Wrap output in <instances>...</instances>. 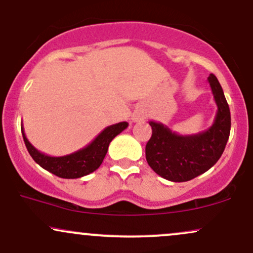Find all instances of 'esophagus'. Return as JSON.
<instances>
[{
  "instance_id": "obj_1",
  "label": "esophagus",
  "mask_w": 253,
  "mask_h": 253,
  "mask_svg": "<svg viewBox=\"0 0 253 253\" xmlns=\"http://www.w3.org/2000/svg\"><path fill=\"white\" fill-rule=\"evenodd\" d=\"M134 119H135V121H138V117H135Z\"/></svg>"
}]
</instances>
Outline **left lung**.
Masks as SVG:
<instances>
[{"label":"left lung","mask_w":253,"mask_h":253,"mask_svg":"<svg viewBox=\"0 0 253 253\" xmlns=\"http://www.w3.org/2000/svg\"><path fill=\"white\" fill-rule=\"evenodd\" d=\"M208 82L217 111L211 126L192 135H179L159 122L150 121L152 137L147 142L146 159L160 177L174 183L194 179L211 169L222 155L231 132V112L216 76Z\"/></svg>","instance_id":"1"}]
</instances>
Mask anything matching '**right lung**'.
Wrapping results in <instances>:
<instances>
[{
  "label": "right lung",
  "mask_w": 253,
  "mask_h": 253,
  "mask_svg": "<svg viewBox=\"0 0 253 253\" xmlns=\"http://www.w3.org/2000/svg\"><path fill=\"white\" fill-rule=\"evenodd\" d=\"M127 126L129 124L126 122H121V123L112 124V126L105 127L103 131L86 147L76 150L72 154L63 155V157H50V155L39 152L27 140L24 126H21V132L28 153L39 166L59 178L76 179V178L84 177V175L89 174L99 169L106 155L107 149H109L110 142L118 134H121L123 130H126Z\"/></svg>",
  "instance_id": "add662e5"
}]
</instances>
